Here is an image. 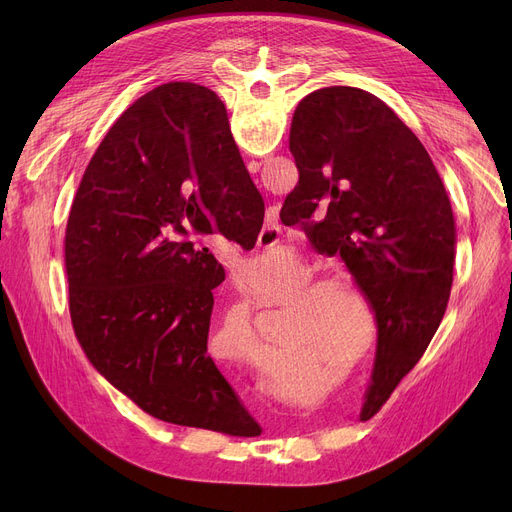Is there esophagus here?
<instances>
[{
    "mask_svg": "<svg viewBox=\"0 0 512 512\" xmlns=\"http://www.w3.org/2000/svg\"><path fill=\"white\" fill-rule=\"evenodd\" d=\"M278 234H280V228L276 224H267L263 226V230L259 232V245H267V242H278Z\"/></svg>",
    "mask_w": 512,
    "mask_h": 512,
    "instance_id": "obj_1",
    "label": "esophagus"
}]
</instances>
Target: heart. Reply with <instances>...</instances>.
<instances>
[{
  "label": "heart",
  "mask_w": 512,
  "mask_h": 512,
  "mask_svg": "<svg viewBox=\"0 0 512 512\" xmlns=\"http://www.w3.org/2000/svg\"><path fill=\"white\" fill-rule=\"evenodd\" d=\"M272 267H274V259H253V261L247 263L245 272L253 280H265L267 276L272 274ZM330 284H332V278H311L309 282L301 284L297 290L290 294L288 303L297 305V311H294L297 324H294V330L290 332L292 338H303V340L315 338L319 326H326L330 319H334V313L326 307L324 299H319L321 292H324ZM351 297L357 301V305H361V309L365 313H369V305L361 297V292L351 290ZM251 301H253V305H259V307L274 305V303H278V294L257 292V294H253ZM224 319H226V326H228V319H234L236 326H240L242 340H245V353L253 359L261 357L263 340H261L259 332L253 326L249 311L242 309L240 305H234L226 311Z\"/></svg>",
  "instance_id": "1"
}]
</instances>
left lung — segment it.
<instances>
[{"label": "left lung", "instance_id": "left-lung-1", "mask_svg": "<svg viewBox=\"0 0 512 512\" xmlns=\"http://www.w3.org/2000/svg\"><path fill=\"white\" fill-rule=\"evenodd\" d=\"M299 182L280 211L317 253L340 255L378 321L361 419L382 409L446 313L456 226L446 188L413 130L357 87L301 99L290 124Z\"/></svg>", "mask_w": 512, "mask_h": 512}]
</instances>
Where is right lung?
Returning <instances> with one entry per match:
<instances>
[{"instance_id":"1","label":"right lung","mask_w":512,"mask_h":512,"mask_svg":"<svg viewBox=\"0 0 512 512\" xmlns=\"http://www.w3.org/2000/svg\"><path fill=\"white\" fill-rule=\"evenodd\" d=\"M263 213L224 103L195 83L134 101L91 157L66 228L70 319L91 365L147 415L261 434L207 355L226 272L188 236L220 232L249 251Z\"/></svg>"}]
</instances>
